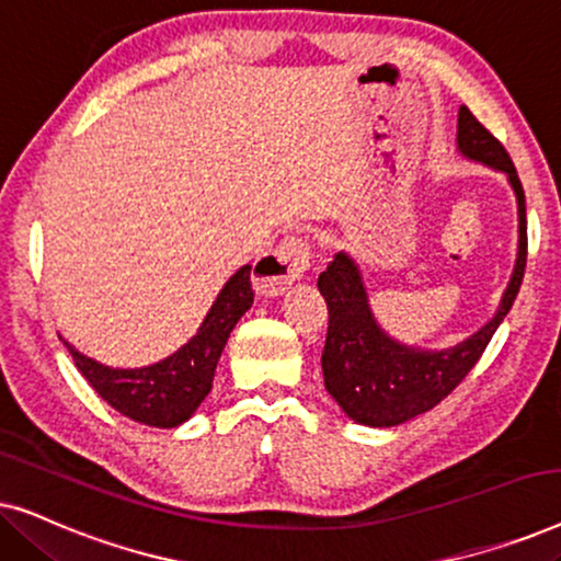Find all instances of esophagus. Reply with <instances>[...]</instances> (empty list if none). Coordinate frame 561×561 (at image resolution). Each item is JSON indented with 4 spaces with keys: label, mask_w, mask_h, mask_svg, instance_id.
Listing matches in <instances>:
<instances>
[{
    "label": "esophagus",
    "mask_w": 561,
    "mask_h": 561,
    "mask_svg": "<svg viewBox=\"0 0 561 561\" xmlns=\"http://www.w3.org/2000/svg\"><path fill=\"white\" fill-rule=\"evenodd\" d=\"M313 263L311 240L301 232L283 237L278 248L255 263V283L263 290H283L290 280L301 278Z\"/></svg>",
    "instance_id": "34e87169"
}]
</instances>
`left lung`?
<instances>
[{
	"instance_id": "8db88e82",
	"label": "left lung",
	"mask_w": 561,
	"mask_h": 561,
	"mask_svg": "<svg viewBox=\"0 0 561 561\" xmlns=\"http://www.w3.org/2000/svg\"><path fill=\"white\" fill-rule=\"evenodd\" d=\"M457 145L467 158L480 160L495 171L508 175L518 196V260L513 278L505 288L501 309L470 340L457 347L428 352L398 344L375 324L367 294L357 265L340 252L327 271L319 275V290L327 298L329 329L321 370L329 396L342 405V411L365 426H398L419 413L434 409L447 398L467 373L478 365L482 352L493 340L505 313L516 301L520 280L526 271L528 234H526V196L516 165L503 148V142L462 106L459 110Z\"/></svg>"
}]
</instances>
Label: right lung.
Wrapping results in <instances>:
<instances>
[{
    "label": "right lung",
    "instance_id": "add662e5",
    "mask_svg": "<svg viewBox=\"0 0 561 561\" xmlns=\"http://www.w3.org/2000/svg\"><path fill=\"white\" fill-rule=\"evenodd\" d=\"M252 296L255 294L250 283V265H244L221 288L196 336H191L188 344H183L171 357L150 367L114 370L81 355L68 342L64 344L89 386L114 411L140 424L173 428L191 419V413L209 396L221 350L237 321L252 306Z\"/></svg>",
    "mask_w": 561,
    "mask_h": 561
}]
</instances>
